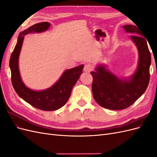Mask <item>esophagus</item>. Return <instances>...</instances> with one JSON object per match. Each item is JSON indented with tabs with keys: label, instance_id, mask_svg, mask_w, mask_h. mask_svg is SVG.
<instances>
[{
	"label": "esophagus",
	"instance_id": "34e87169",
	"mask_svg": "<svg viewBox=\"0 0 157 157\" xmlns=\"http://www.w3.org/2000/svg\"><path fill=\"white\" fill-rule=\"evenodd\" d=\"M93 67L92 65L90 64H86L84 65V71H85V72H90V71H91L92 70Z\"/></svg>",
	"mask_w": 157,
	"mask_h": 157
}]
</instances>
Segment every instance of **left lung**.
Listing matches in <instances>:
<instances>
[{"instance_id": "left-lung-1", "label": "left lung", "mask_w": 157, "mask_h": 157, "mask_svg": "<svg viewBox=\"0 0 157 157\" xmlns=\"http://www.w3.org/2000/svg\"><path fill=\"white\" fill-rule=\"evenodd\" d=\"M137 27L122 26L126 33L134 34L130 35V39L138 50V64L134 74L128 78H121L103 64L98 65L95 71L90 72L93 77L94 98L105 109L122 110L128 108L144 94L148 86L151 57L147 39Z\"/></svg>"}]
</instances>
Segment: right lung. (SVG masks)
<instances>
[{
	"label": "right lung",
	"instance_id": "add662e5",
	"mask_svg": "<svg viewBox=\"0 0 157 157\" xmlns=\"http://www.w3.org/2000/svg\"><path fill=\"white\" fill-rule=\"evenodd\" d=\"M50 26V24L48 22H41L21 32L10 59L11 80L17 94L31 105L46 111L58 110L65 105L71 96L73 86L82 73L84 67V65H80L65 71L53 86L45 90L36 91L25 86L21 78L18 65L19 56L24 36L29 33L44 32L48 30Z\"/></svg>",
	"mask_w": 157,
	"mask_h": 157
}]
</instances>
